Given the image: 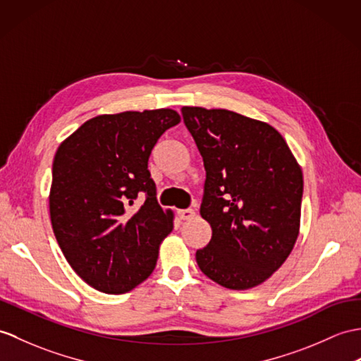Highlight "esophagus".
Masks as SVG:
<instances>
[{
	"mask_svg": "<svg viewBox=\"0 0 361 361\" xmlns=\"http://www.w3.org/2000/svg\"><path fill=\"white\" fill-rule=\"evenodd\" d=\"M177 214L181 220H190L195 215V211L194 209H178Z\"/></svg>",
	"mask_w": 361,
	"mask_h": 361,
	"instance_id": "34e87169",
	"label": "esophagus"
}]
</instances>
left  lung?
<instances>
[{
  "label": "left lung",
  "instance_id": "1",
  "mask_svg": "<svg viewBox=\"0 0 361 361\" xmlns=\"http://www.w3.org/2000/svg\"><path fill=\"white\" fill-rule=\"evenodd\" d=\"M181 115L206 169L200 214L212 238L197 250L198 267L228 289L258 286L295 245L303 173L269 124L226 109L186 106Z\"/></svg>",
  "mask_w": 361,
  "mask_h": 361
}]
</instances>
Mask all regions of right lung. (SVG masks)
<instances>
[{
	"label": "right lung",
	"instance_id": "right-lung-1",
	"mask_svg": "<svg viewBox=\"0 0 361 361\" xmlns=\"http://www.w3.org/2000/svg\"><path fill=\"white\" fill-rule=\"evenodd\" d=\"M180 123L172 109L99 115L58 147L49 206L54 233L72 269L104 294H124L152 274L173 228L157 203L147 161ZM142 191L145 203L133 208Z\"/></svg>",
	"mask_w": 361,
	"mask_h": 361
}]
</instances>
